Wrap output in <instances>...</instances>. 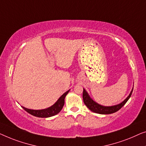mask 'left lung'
<instances>
[{"instance_id": "8db88e82", "label": "left lung", "mask_w": 146, "mask_h": 146, "mask_svg": "<svg viewBox=\"0 0 146 146\" xmlns=\"http://www.w3.org/2000/svg\"><path fill=\"white\" fill-rule=\"evenodd\" d=\"M133 89L131 91V93L129 94V96L125 99L122 102H121L120 104H117V105L112 106H101L100 104H98L93 101V100L90 98L89 94L86 92L85 89H83V102L86 106H87V108L89 110H91L92 112H95L97 114H109L116 112L120 109L126 103V102L128 101L129 98L132 95Z\"/></svg>"}]
</instances>
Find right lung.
Listing matches in <instances>:
<instances>
[{
    "instance_id": "obj_1",
    "label": "right lung",
    "mask_w": 146,
    "mask_h": 146,
    "mask_svg": "<svg viewBox=\"0 0 146 146\" xmlns=\"http://www.w3.org/2000/svg\"><path fill=\"white\" fill-rule=\"evenodd\" d=\"M69 91L61 95L60 98L57 100V101L53 104V106L50 108H46L44 110H31L28 108H24L22 106V108L26 110L28 113L33 115V116L36 117H40V118H48V117H51L54 116V115L58 114L61 111L62 108L63 107L65 103V96L67 95V93H69Z\"/></svg>"
}]
</instances>
